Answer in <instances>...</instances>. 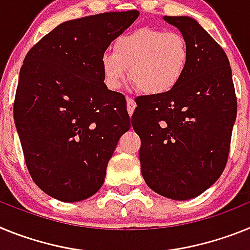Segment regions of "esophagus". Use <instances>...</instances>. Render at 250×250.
<instances>
[{
  "label": "esophagus",
  "mask_w": 250,
  "mask_h": 250,
  "mask_svg": "<svg viewBox=\"0 0 250 250\" xmlns=\"http://www.w3.org/2000/svg\"><path fill=\"white\" fill-rule=\"evenodd\" d=\"M134 108H136V102H134V99L131 98V97H127V110L129 116L133 114Z\"/></svg>",
  "instance_id": "1"
}]
</instances>
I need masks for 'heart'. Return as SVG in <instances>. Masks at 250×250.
<instances>
[{
  "instance_id": "obj_1",
  "label": "heart",
  "mask_w": 250,
  "mask_h": 250,
  "mask_svg": "<svg viewBox=\"0 0 250 250\" xmlns=\"http://www.w3.org/2000/svg\"><path fill=\"white\" fill-rule=\"evenodd\" d=\"M188 58L190 50L181 34L142 27L118 36L114 53L107 50L102 54V75L110 90H118L131 70V79L141 92L164 95L179 85Z\"/></svg>"
}]
</instances>
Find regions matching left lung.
I'll use <instances>...</instances> for the list:
<instances>
[{"label":"left lung","instance_id":"obj_1","mask_svg":"<svg viewBox=\"0 0 250 250\" xmlns=\"http://www.w3.org/2000/svg\"><path fill=\"white\" fill-rule=\"evenodd\" d=\"M190 50L176 88L136 99L141 172L149 188L172 200L199 196L220 177L236 118L231 69L224 50L188 16H164Z\"/></svg>","mask_w":250,"mask_h":250}]
</instances>
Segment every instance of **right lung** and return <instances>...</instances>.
Masks as SVG:
<instances>
[{
    "label": "right lung",
    "instance_id": "1",
    "mask_svg": "<svg viewBox=\"0 0 250 250\" xmlns=\"http://www.w3.org/2000/svg\"><path fill=\"white\" fill-rule=\"evenodd\" d=\"M138 15L133 10L65 21L25 56L15 125L32 180L54 199L75 203L94 195L131 127L125 95L104 84L101 56Z\"/></svg>",
    "mask_w": 250,
    "mask_h": 250
}]
</instances>
